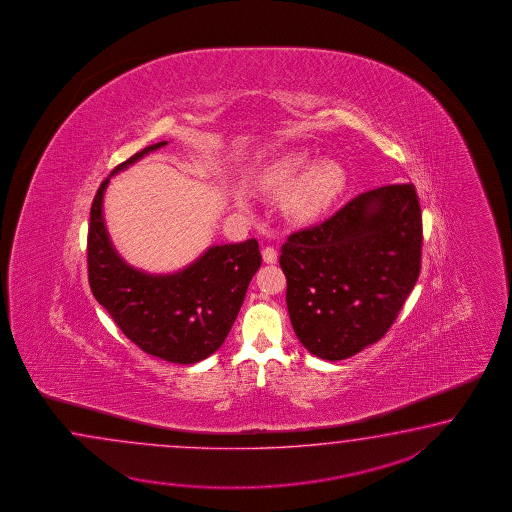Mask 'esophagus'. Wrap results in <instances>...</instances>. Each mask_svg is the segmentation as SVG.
I'll list each match as a JSON object with an SVG mask.
<instances>
[{"label":"esophagus","instance_id":"esophagus-1","mask_svg":"<svg viewBox=\"0 0 512 512\" xmlns=\"http://www.w3.org/2000/svg\"><path fill=\"white\" fill-rule=\"evenodd\" d=\"M261 256H263L265 263H276V261H278V251H276L274 247H265V249L261 251Z\"/></svg>","mask_w":512,"mask_h":512}]
</instances>
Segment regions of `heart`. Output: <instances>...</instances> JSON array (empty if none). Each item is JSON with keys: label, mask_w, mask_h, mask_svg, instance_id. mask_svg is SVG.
<instances>
[{"label": "heart", "mask_w": 512, "mask_h": 512, "mask_svg": "<svg viewBox=\"0 0 512 512\" xmlns=\"http://www.w3.org/2000/svg\"><path fill=\"white\" fill-rule=\"evenodd\" d=\"M307 165V153H285L267 164L254 181L260 190L271 194H285L291 190L287 197V212L302 223L322 218L346 185V172L337 161L324 159L311 164L309 169Z\"/></svg>", "instance_id": "obj_1"}]
</instances>
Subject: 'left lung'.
<instances>
[{
  "label": "left lung",
  "mask_w": 512,
  "mask_h": 512,
  "mask_svg": "<svg viewBox=\"0 0 512 512\" xmlns=\"http://www.w3.org/2000/svg\"><path fill=\"white\" fill-rule=\"evenodd\" d=\"M423 218L412 183L364 192L291 234L280 265L294 333L311 355L344 360L381 340L421 271Z\"/></svg>",
  "instance_id": "8db88e82"
}]
</instances>
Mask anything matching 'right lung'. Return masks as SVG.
Wrapping results in <instances>:
<instances>
[{"instance_id": "1", "label": "right lung", "mask_w": 512, "mask_h": 512, "mask_svg": "<svg viewBox=\"0 0 512 512\" xmlns=\"http://www.w3.org/2000/svg\"><path fill=\"white\" fill-rule=\"evenodd\" d=\"M168 142H157L119 164L98 188L87 234V274L93 296L120 331L148 355L196 364L221 348L260 269L258 241L212 245L181 271L150 274L122 260L109 240L104 194L109 179Z\"/></svg>"}]
</instances>
